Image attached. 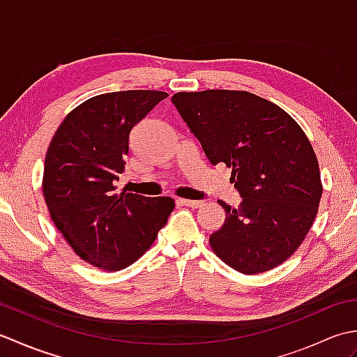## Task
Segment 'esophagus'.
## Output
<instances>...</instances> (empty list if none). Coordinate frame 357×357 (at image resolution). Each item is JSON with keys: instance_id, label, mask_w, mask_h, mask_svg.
<instances>
[{"instance_id": "esophagus-1", "label": "esophagus", "mask_w": 357, "mask_h": 357, "mask_svg": "<svg viewBox=\"0 0 357 357\" xmlns=\"http://www.w3.org/2000/svg\"><path fill=\"white\" fill-rule=\"evenodd\" d=\"M179 204H183V206H187V207H192V208H198L202 206V201H192V199H178Z\"/></svg>"}]
</instances>
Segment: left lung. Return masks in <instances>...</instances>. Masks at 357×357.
<instances>
[{
	"label": "left lung",
	"instance_id": "left-lung-1",
	"mask_svg": "<svg viewBox=\"0 0 357 357\" xmlns=\"http://www.w3.org/2000/svg\"><path fill=\"white\" fill-rule=\"evenodd\" d=\"M174 107L208 161L231 169L238 208L219 204L225 221L210 236L229 267L257 275L285 262L313 225L322 196L319 164L299 124L244 90L179 92Z\"/></svg>",
	"mask_w": 357,
	"mask_h": 357
}]
</instances>
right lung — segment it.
Returning <instances> with one entry per match:
<instances>
[{
	"label": "right lung",
	"mask_w": 357,
	"mask_h": 357,
	"mask_svg": "<svg viewBox=\"0 0 357 357\" xmlns=\"http://www.w3.org/2000/svg\"><path fill=\"white\" fill-rule=\"evenodd\" d=\"M169 96L159 90L104 93L64 118L45 155L43 195L52 221L82 261L107 271L138 261L174 208L169 196L116 193L132 128Z\"/></svg>",
	"instance_id": "right-lung-1"
}]
</instances>
